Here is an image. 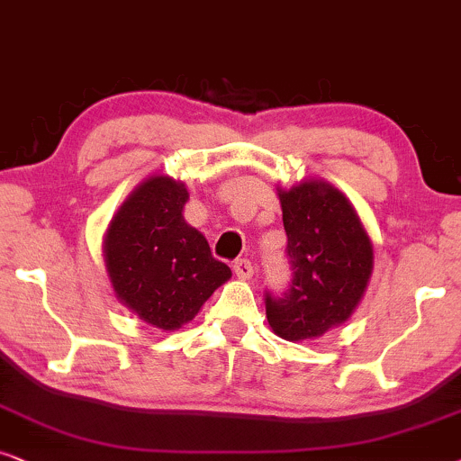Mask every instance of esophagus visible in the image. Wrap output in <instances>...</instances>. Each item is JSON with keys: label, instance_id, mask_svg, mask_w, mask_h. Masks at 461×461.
<instances>
[{"label": "esophagus", "instance_id": "1", "mask_svg": "<svg viewBox=\"0 0 461 461\" xmlns=\"http://www.w3.org/2000/svg\"><path fill=\"white\" fill-rule=\"evenodd\" d=\"M234 272L238 278H250V276H253V263H250L249 259H236Z\"/></svg>", "mask_w": 461, "mask_h": 461}]
</instances>
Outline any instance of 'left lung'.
<instances>
[{
  "label": "left lung",
  "instance_id": "8db88e82",
  "mask_svg": "<svg viewBox=\"0 0 461 461\" xmlns=\"http://www.w3.org/2000/svg\"><path fill=\"white\" fill-rule=\"evenodd\" d=\"M280 204L291 280L285 293L266 291L267 322L282 339H314L358 305L373 247L352 204L329 183H299L280 192Z\"/></svg>",
  "mask_w": 461,
  "mask_h": 461
}]
</instances>
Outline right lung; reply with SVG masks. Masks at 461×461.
Wrapping results in <instances>:
<instances>
[{"label":"right lung","mask_w":461,"mask_h":461,"mask_svg":"<svg viewBox=\"0 0 461 461\" xmlns=\"http://www.w3.org/2000/svg\"><path fill=\"white\" fill-rule=\"evenodd\" d=\"M187 198L181 183L151 176L122 204L105 238L107 272L120 302L164 330L192 321L231 276L183 219Z\"/></svg>","instance_id":"right-lung-1"}]
</instances>
